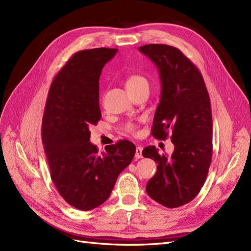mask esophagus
Instances as JSON below:
<instances>
[{
	"label": "esophagus",
	"mask_w": 251,
	"mask_h": 251,
	"mask_svg": "<svg viewBox=\"0 0 251 251\" xmlns=\"http://www.w3.org/2000/svg\"><path fill=\"white\" fill-rule=\"evenodd\" d=\"M142 147L141 146H138L137 148H136V153H135V158L136 159H140L142 158Z\"/></svg>",
	"instance_id": "esophagus-1"
}]
</instances>
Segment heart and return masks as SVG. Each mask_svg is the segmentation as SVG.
I'll return each mask as SVG.
<instances>
[{"label": "heart", "instance_id": "b5f03b06", "mask_svg": "<svg viewBox=\"0 0 251 251\" xmlns=\"http://www.w3.org/2000/svg\"><path fill=\"white\" fill-rule=\"evenodd\" d=\"M143 85H148V80L146 77L142 76L140 74H132L126 80V87L128 91V93H131L133 91L139 89ZM126 130L130 133H135L136 126L133 124H127L126 126Z\"/></svg>", "mask_w": 251, "mask_h": 251}]
</instances>
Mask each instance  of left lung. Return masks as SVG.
Segmentation results:
<instances>
[{"label":"left lung","instance_id":"obj_1","mask_svg":"<svg viewBox=\"0 0 251 251\" xmlns=\"http://www.w3.org/2000/svg\"><path fill=\"white\" fill-rule=\"evenodd\" d=\"M138 49L156 65L161 82L151 135L164 140L171 132L175 147L170 156L151 146L142 151L143 157L158 164L146 189L159 204L176 208L195 199L208 174L212 155L209 95L199 69L179 49L163 44Z\"/></svg>","mask_w":251,"mask_h":251}]
</instances>
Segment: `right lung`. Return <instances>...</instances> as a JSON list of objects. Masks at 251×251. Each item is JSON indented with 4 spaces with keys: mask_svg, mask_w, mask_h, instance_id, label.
I'll use <instances>...</instances> for the list:
<instances>
[{
    "mask_svg": "<svg viewBox=\"0 0 251 251\" xmlns=\"http://www.w3.org/2000/svg\"><path fill=\"white\" fill-rule=\"evenodd\" d=\"M117 49L78 51L53 79L45 105L42 140L51 179L67 203L91 210L108 200L135 144L120 140L98 153L89 127L100 120V77Z\"/></svg>",
    "mask_w": 251,
    "mask_h": 251,
    "instance_id": "1",
    "label": "right lung"
}]
</instances>
